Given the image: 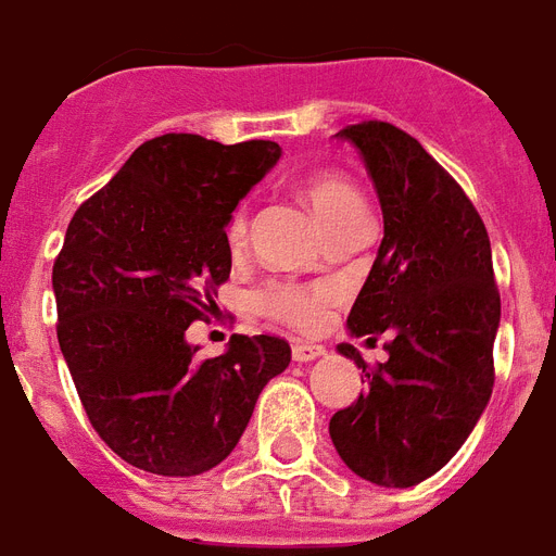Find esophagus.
Returning a JSON list of instances; mask_svg holds the SVG:
<instances>
[{"label": "esophagus", "instance_id": "1", "mask_svg": "<svg viewBox=\"0 0 556 556\" xmlns=\"http://www.w3.org/2000/svg\"><path fill=\"white\" fill-rule=\"evenodd\" d=\"M324 353H327V350L318 348V344H309V341H295V344H292V358L299 364L315 362V358H321Z\"/></svg>", "mask_w": 556, "mask_h": 556}]
</instances>
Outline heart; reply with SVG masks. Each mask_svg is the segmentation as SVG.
Returning a JSON list of instances; mask_svg holds the SVG:
<instances>
[{
    "label": "heart",
    "instance_id": "obj_1",
    "mask_svg": "<svg viewBox=\"0 0 556 556\" xmlns=\"http://www.w3.org/2000/svg\"><path fill=\"white\" fill-rule=\"evenodd\" d=\"M301 194H304L306 206L313 208V215L318 217V224L324 226V232L341 224V220L364 212V203L353 189V184L341 175H332V172H315V175L306 177L301 184ZM226 238H229L232 250H241L247 243V215L243 212H235V217L229 220V229H226ZM327 304H330V290H324V287L306 290V287L290 281L269 283L257 295V306L266 315L281 318V321L301 327V330L318 327L324 321V315H327Z\"/></svg>",
    "mask_w": 556,
    "mask_h": 556
}]
</instances>
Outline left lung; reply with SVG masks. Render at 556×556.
<instances>
[{
    "label": "left lung",
    "instance_id": "1",
    "mask_svg": "<svg viewBox=\"0 0 556 556\" xmlns=\"http://www.w3.org/2000/svg\"><path fill=\"white\" fill-rule=\"evenodd\" d=\"M336 137L358 149L384 217L348 330L390 341L388 362L370 372L353 344H339L367 390L332 416L330 439L355 477L410 488L445 468L491 399L500 330L491 241L473 203L416 137L379 119Z\"/></svg>",
    "mask_w": 556,
    "mask_h": 556
}]
</instances>
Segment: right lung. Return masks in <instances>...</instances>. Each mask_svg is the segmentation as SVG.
Instances as JSON below:
<instances>
[{
	"mask_svg": "<svg viewBox=\"0 0 556 556\" xmlns=\"http://www.w3.org/2000/svg\"><path fill=\"white\" fill-rule=\"evenodd\" d=\"M278 157L273 140L154 137L71 217L51 278L56 339L94 430L135 468L198 477L220 465L290 364L275 336H232L203 362L186 339L232 273L235 206Z\"/></svg>",
	"mask_w": 556,
	"mask_h": 556,
	"instance_id": "add662e5",
	"label": "right lung"
}]
</instances>
